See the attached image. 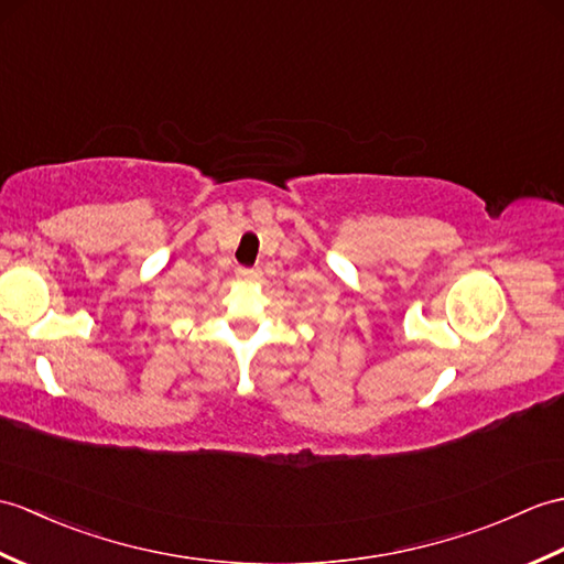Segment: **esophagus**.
Segmentation results:
<instances>
[{
    "label": "esophagus",
    "mask_w": 564,
    "mask_h": 564,
    "mask_svg": "<svg viewBox=\"0 0 564 564\" xmlns=\"http://www.w3.org/2000/svg\"><path fill=\"white\" fill-rule=\"evenodd\" d=\"M235 276H238V281H242V283H254L259 279V271L240 267L238 271H235Z\"/></svg>",
    "instance_id": "34e87169"
}]
</instances>
